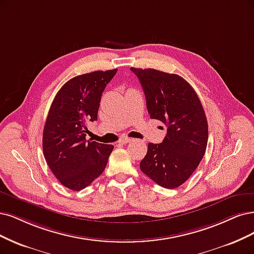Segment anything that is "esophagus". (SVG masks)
<instances>
[{
  "instance_id": "esophagus-1",
  "label": "esophagus",
  "mask_w": 254,
  "mask_h": 254,
  "mask_svg": "<svg viewBox=\"0 0 254 254\" xmlns=\"http://www.w3.org/2000/svg\"><path fill=\"white\" fill-rule=\"evenodd\" d=\"M129 142H131V138H129V137H124V138H121L120 139V143L121 144H127Z\"/></svg>"
}]
</instances>
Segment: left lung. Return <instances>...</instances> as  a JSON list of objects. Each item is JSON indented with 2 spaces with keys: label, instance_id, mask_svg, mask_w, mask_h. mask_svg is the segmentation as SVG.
<instances>
[{
  "label": "left lung",
  "instance_id": "1",
  "mask_svg": "<svg viewBox=\"0 0 254 254\" xmlns=\"http://www.w3.org/2000/svg\"><path fill=\"white\" fill-rule=\"evenodd\" d=\"M146 98L148 113L167 126L160 144H148L139 168L157 185L174 189L185 183L202 161L208 142L204 108L182 76L156 69L131 67Z\"/></svg>",
  "mask_w": 254,
  "mask_h": 254
}]
</instances>
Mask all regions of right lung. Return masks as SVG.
Listing matches in <instances>:
<instances>
[{"mask_svg": "<svg viewBox=\"0 0 254 254\" xmlns=\"http://www.w3.org/2000/svg\"><path fill=\"white\" fill-rule=\"evenodd\" d=\"M118 69L72 77L50 106L43 131V153L48 167L66 188L80 191L106 168L113 145L87 141V122L98 120L101 97Z\"/></svg>", "mask_w": 254, "mask_h": 254, "instance_id": "add662e5", "label": "right lung"}]
</instances>
